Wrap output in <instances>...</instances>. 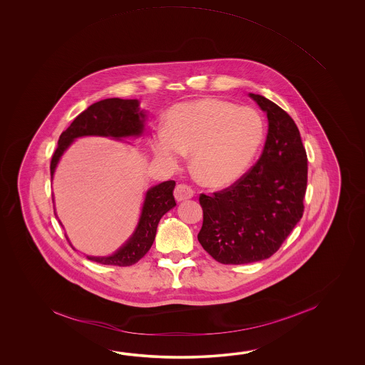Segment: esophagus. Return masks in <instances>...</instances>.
Here are the masks:
<instances>
[{
  "label": "esophagus",
  "instance_id": "1",
  "mask_svg": "<svg viewBox=\"0 0 365 365\" xmlns=\"http://www.w3.org/2000/svg\"><path fill=\"white\" fill-rule=\"evenodd\" d=\"M193 195V189H192L190 186L186 185V184H179V185L176 186V189H175V198H176V201L178 202L189 200V198H192Z\"/></svg>",
  "mask_w": 365,
  "mask_h": 365
}]
</instances>
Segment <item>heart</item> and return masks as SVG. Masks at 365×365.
Listing matches in <instances>:
<instances>
[{"label":"heart","mask_w":365,"mask_h":365,"mask_svg":"<svg viewBox=\"0 0 365 365\" xmlns=\"http://www.w3.org/2000/svg\"><path fill=\"white\" fill-rule=\"evenodd\" d=\"M264 137V120L256 109L201 99L170 109L151 146L170 167H178L186 153H192L195 176L207 185L225 186L248 170Z\"/></svg>","instance_id":"b5f03b06"}]
</instances>
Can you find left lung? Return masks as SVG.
<instances>
[{"instance_id": "left-lung-1", "label": "left lung", "mask_w": 365, "mask_h": 365, "mask_svg": "<svg viewBox=\"0 0 365 365\" xmlns=\"http://www.w3.org/2000/svg\"><path fill=\"white\" fill-rule=\"evenodd\" d=\"M249 96L269 120L264 151L232 185L200 195L203 223L198 241L225 264L272 257L304 212L308 159L295 121L262 95Z\"/></svg>"}]
</instances>
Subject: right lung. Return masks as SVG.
I'll use <instances>...</instances> for the list:
<instances>
[{"instance_id":"obj_1","label":"right lung","mask_w":365,"mask_h":365,"mask_svg":"<svg viewBox=\"0 0 365 365\" xmlns=\"http://www.w3.org/2000/svg\"><path fill=\"white\" fill-rule=\"evenodd\" d=\"M145 116L146 115L140 110V101L137 99L112 98L93 103L78 115L69 128L60 135L58 145L51 160V178H53L56 165L63 151L78 137L101 135L113 137L118 140L125 137H138L143 132ZM175 185L176 182L170 180L148 189L135 231L115 255L108 257L87 256V258L98 264L113 266L137 264L155 240L159 220L167 211L176 206L173 197Z\"/></svg>"}]
</instances>
